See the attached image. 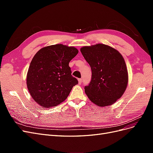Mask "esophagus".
<instances>
[{"label":"esophagus","instance_id":"34e87169","mask_svg":"<svg viewBox=\"0 0 153 153\" xmlns=\"http://www.w3.org/2000/svg\"><path fill=\"white\" fill-rule=\"evenodd\" d=\"M78 84H81L82 82V78H79V79H78Z\"/></svg>","mask_w":153,"mask_h":153}]
</instances>
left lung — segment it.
<instances>
[{
    "instance_id": "8db88e82",
    "label": "left lung",
    "mask_w": 153,
    "mask_h": 153,
    "mask_svg": "<svg viewBox=\"0 0 153 153\" xmlns=\"http://www.w3.org/2000/svg\"><path fill=\"white\" fill-rule=\"evenodd\" d=\"M92 70L91 81L85 92L99 106L113 105L126 91L128 73L126 63L118 51L104 44L85 46L80 48Z\"/></svg>"
}]
</instances>
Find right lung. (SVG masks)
Instances as JSON below:
<instances>
[{
  "mask_svg": "<svg viewBox=\"0 0 153 153\" xmlns=\"http://www.w3.org/2000/svg\"><path fill=\"white\" fill-rule=\"evenodd\" d=\"M78 53L75 47L57 44L43 47L35 54L27 72V86L37 103L50 108L68 98L78 84L69 66Z\"/></svg>",
  "mask_w": 153,
  "mask_h": 153,
  "instance_id": "obj_1",
  "label": "right lung"
}]
</instances>
